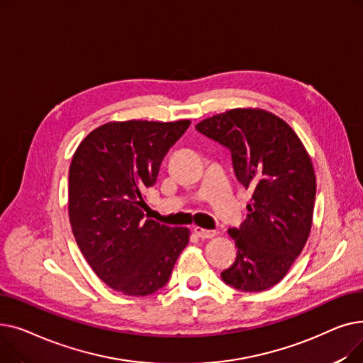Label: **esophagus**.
I'll return each instance as SVG.
<instances>
[{
	"label": "esophagus",
	"instance_id": "34e87169",
	"mask_svg": "<svg viewBox=\"0 0 363 363\" xmlns=\"http://www.w3.org/2000/svg\"><path fill=\"white\" fill-rule=\"evenodd\" d=\"M194 234L200 238H212L216 235V231H211V230H204V228L200 226H194Z\"/></svg>",
	"mask_w": 363,
	"mask_h": 363
}]
</instances>
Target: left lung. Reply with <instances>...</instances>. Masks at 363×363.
I'll list each match as a JSON object with an SVG mask.
<instances>
[{
	"label": "left lung",
	"mask_w": 363,
	"mask_h": 363,
	"mask_svg": "<svg viewBox=\"0 0 363 363\" xmlns=\"http://www.w3.org/2000/svg\"><path fill=\"white\" fill-rule=\"evenodd\" d=\"M196 129L231 151L238 182L253 189L249 215L228 231L237 260L220 277L240 291L268 290L289 272L311 233L316 178L308 151L287 123L259 108L225 111Z\"/></svg>",
	"instance_id": "8db88e82"
}]
</instances>
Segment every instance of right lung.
I'll list each match as a JSON object with an SVG mask.
<instances>
[{
	"label": "right lung",
	"mask_w": 363,
	"mask_h": 363,
	"mask_svg": "<svg viewBox=\"0 0 363 363\" xmlns=\"http://www.w3.org/2000/svg\"><path fill=\"white\" fill-rule=\"evenodd\" d=\"M189 121L110 122L79 144L69 167V219L92 271L110 289L148 296L167 284L186 228L150 219L144 193Z\"/></svg>",
	"instance_id": "add662e5"
}]
</instances>
